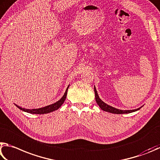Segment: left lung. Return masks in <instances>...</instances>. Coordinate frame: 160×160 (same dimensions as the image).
Instances as JSON below:
<instances>
[{
	"label": "left lung",
	"instance_id": "1",
	"mask_svg": "<svg viewBox=\"0 0 160 160\" xmlns=\"http://www.w3.org/2000/svg\"><path fill=\"white\" fill-rule=\"evenodd\" d=\"M94 91H95V96H96V100L97 104L99 105V107L102 109V110H104L105 112H108L110 113H113V114H128V113H131L133 112H136L137 110H138L140 108L136 109V110H119V109H117L115 108L112 107V106L108 105V104H106L100 98L98 95L96 87L94 86Z\"/></svg>",
	"mask_w": 160,
	"mask_h": 160
}]
</instances>
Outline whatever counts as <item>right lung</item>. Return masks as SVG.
<instances>
[{
    "mask_svg": "<svg viewBox=\"0 0 160 160\" xmlns=\"http://www.w3.org/2000/svg\"><path fill=\"white\" fill-rule=\"evenodd\" d=\"M68 87L66 89V91L65 93H64V96L62 97V98L58 100L55 103H53L52 105H48L46 106V107H43V108H38V109H32V110H29V109H25V108H22L21 107H19L18 105H16V107H18L19 109H20L21 110L24 111V112H26L28 113H30V114H47V113H50L51 112L53 111H55L57 110L58 108H60L61 107V105L63 104L64 100L66 99V97H67V91H68Z\"/></svg>",
    "mask_w": 160,
    "mask_h": 160,
    "instance_id": "obj_1",
    "label": "right lung"
}]
</instances>
